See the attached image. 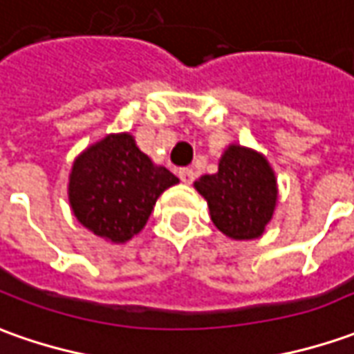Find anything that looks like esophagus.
<instances>
[{
    "label": "esophagus",
    "instance_id": "obj_1",
    "mask_svg": "<svg viewBox=\"0 0 354 354\" xmlns=\"http://www.w3.org/2000/svg\"><path fill=\"white\" fill-rule=\"evenodd\" d=\"M178 176H180V180H182L184 184H192V182L196 180V172H194L192 168H182V170L178 172Z\"/></svg>",
    "mask_w": 354,
    "mask_h": 354
}]
</instances>
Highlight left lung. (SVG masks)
<instances>
[{
  "instance_id": "obj_1",
  "label": "left lung",
  "mask_w": 354,
  "mask_h": 354,
  "mask_svg": "<svg viewBox=\"0 0 354 354\" xmlns=\"http://www.w3.org/2000/svg\"><path fill=\"white\" fill-rule=\"evenodd\" d=\"M205 197L213 225L232 240H254L266 232L277 207L275 172L261 153L230 143L218 170L194 182Z\"/></svg>"
}]
</instances>
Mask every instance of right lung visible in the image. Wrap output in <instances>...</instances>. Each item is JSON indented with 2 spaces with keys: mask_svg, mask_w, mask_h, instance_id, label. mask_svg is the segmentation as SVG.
<instances>
[{
  "mask_svg": "<svg viewBox=\"0 0 354 354\" xmlns=\"http://www.w3.org/2000/svg\"><path fill=\"white\" fill-rule=\"evenodd\" d=\"M178 182L137 147L136 137L122 131L108 133L73 160L67 197L86 230L126 244L143 230L160 194Z\"/></svg>",
  "mask_w": 354,
  "mask_h": 354,
  "instance_id": "add662e5",
  "label": "right lung"
}]
</instances>
